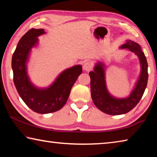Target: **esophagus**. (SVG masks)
I'll return each mask as SVG.
<instances>
[{
  "instance_id": "1",
  "label": "esophagus",
  "mask_w": 157,
  "mask_h": 157,
  "mask_svg": "<svg viewBox=\"0 0 157 157\" xmlns=\"http://www.w3.org/2000/svg\"><path fill=\"white\" fill-rule=\"evenodd\" d=\"M93 66H94V64H93V63L91 62H84V65H83V68L84 71H91L92 70L93 68Z\"/></svg>"
}]
</instances>
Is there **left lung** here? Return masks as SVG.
<instances>
[{
    "instance_id": "left-lung-1",
    "label": "left lung",
    "mask_w": 157,
    "mask_h": 157,
    "mask_svg": "<svg viewBox=\"0 0 157 157\" xmlns=\"http://www.w3.org/2000/svg\"><path fill=\"white\" fill-rule=\"evenodd\" d=\"M121 48L134 52L139 57L141 66L139 79L129 97L116 98L109 93L106 86L104 63L100 62L97 63L94 71L89 73L91 94L94 103L101 111L109 115H121L134 109L141 99L147 84V62L140 46L136 42L127 40Z\"/></svg>"
}]
</instances>
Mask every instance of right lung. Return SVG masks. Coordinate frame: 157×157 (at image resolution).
<instances>
[{"label":"right lung","instance_id":"right-lung-1","mask_svg":"<svg viewBox=\"0 0 157 157\" xmlns=\"http://www.w3.org/2000/svg\"><path fill=\"white\" fill-rule=\"evenodd\" d=\"M46 33L44 29H31L17 44L12 59L14 83L21 99L38 113H50L62 109L67 102L71 90L82 72L81 65L66 69L48 88L39 89L32 84L27 73L31 49L38 44L37 37Z\"/></svg>","mask_w":157,"mask_h":157}]
</instances>
